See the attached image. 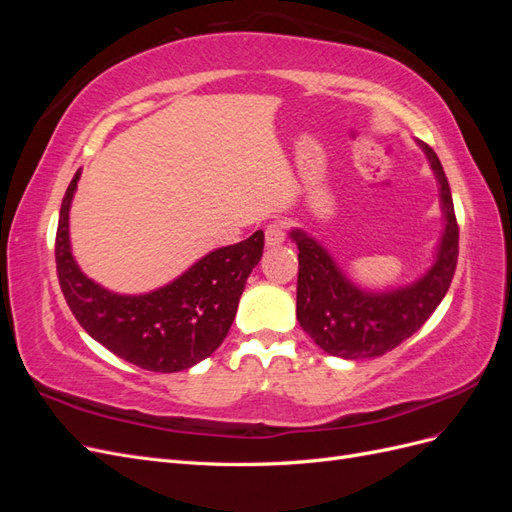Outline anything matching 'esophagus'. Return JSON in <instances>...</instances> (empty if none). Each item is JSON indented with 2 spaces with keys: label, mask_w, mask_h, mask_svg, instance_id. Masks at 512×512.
<instances>
[{
  "label": "esophagus",
  "mask_w": 512,
  "mask_h": 512,
  "mask_svg": "<svg viewBox=\"0 0 512 512\" xmlns=\"http://www.w3.org/2000/svg\"><path fill=\"white\" fill-rule=\"evenodd\" d=\"M286 239V224L282 220H273L265 226V243L267 247L282 245Z\"/></svg>",
  "instance_id": "1"
}]
</instances>
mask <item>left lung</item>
I'll list each match as a JSON object with an SVG mask.
<instances>
[{
  "label": "left lung",
  "mask_w": 512,
  "mask_h": 512,
  "mask_svg": "<svg viewBox=\"0 0 512 512\" xmlns=\"http://www.w3.org/2000/svg\"><path fill=\"white\" fill-rule=\"evenodd\" d=\"M421 147L438 177L446 218L438 260L423 280L393 292H363L346 280L324 247L301 230H292L299 245L297 318L324 352L342 359H374L397 348L423 327L451 288L459 256V224L436 151L425 143Z\"/></svg>",
  "instance_id": "8db88e82"
}]
</instances>
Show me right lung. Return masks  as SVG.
Returning a JSON list of instances; mask_svg holds the SVG:
<instances>
[{
    "instance_id": "add662e5",
    "label": "right lung",
    "mask_w": 512,
    "mask_h": 512,
    "mask_svg": "<svg viewBox=\"0 0 512 512\" xmlns=\"http://www.w3.org/2000/svg\"><path fill=\"white\" fill-rule=\"evenodd\" d=\"M81 170L61 200L55 262L66 303L81 327L119 359L158 374L181 371L220 348L237 314L247 277L265 247L262 230L220 247L179 280L141 297H121L91 282L70 252L68 211Z\"/></svg>"
}]
</instances>
